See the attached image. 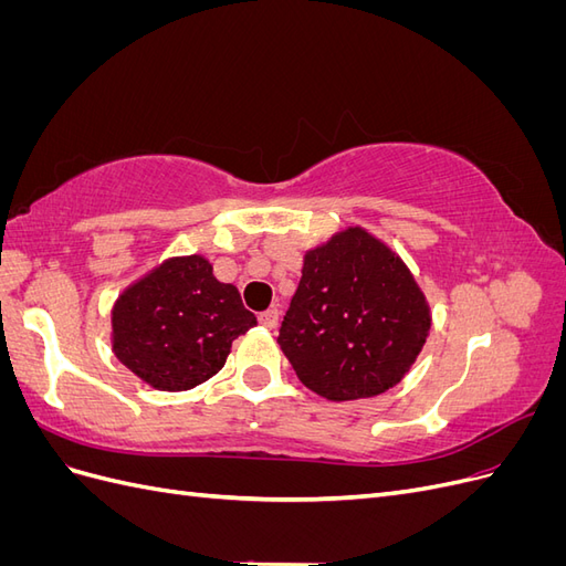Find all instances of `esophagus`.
Instances as JSON below:
<instances>
[{"label":"esophagus","mask_w":566,"mask_h":566,"mask_svg":"<svg viewBox=\"0 0 566 566\" xmlns=\"http://www.w3.org/2000/svg\"><path fill=\"white\" fill-rule=\"evenodd\" d=\"M260 323L264 325V328L273 331L279 325V310H266L260 314Z\"/></svg>","instance_id":"1"}]
</instances>
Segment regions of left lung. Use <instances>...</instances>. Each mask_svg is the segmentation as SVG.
I'll list each match as a JSON object with an SVG mask.
<instances>
[{"mask_svg": "<svg viewBox=\"0 0 566 566\" xmlns=\"http://www.w3.org/2000/svg\"><path fill=\"white\" fill-rule=\"evenodd\" d=\"M430 323L413 273L354 227L304 254L279 345L304 387L323 399L354 401L401 382Z\"/></svg>", "mask_w": 566, "mask_h": 566, "instance_id": "1", "label": "left lung"}]
</instances>
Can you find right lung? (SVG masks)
I'll list each match as a JSON object with an SVG mask.
<instances>
[{
	"mask_svg": "<svg viewBox=\"0 0 566 566\" xmlns=\"http://www.w3.org/2000/svg\"><path fill=\"white\" fill-rule=\"evenodd\" d=\"M252 325L238 287L219 283L205 256H175L115 302L113 352L150 387L184 391L224 368L231 342Z\"/></svg>",
	"mask_w": 566,
	"mask_h": 566,
	"instance_id": "add662e5",
	"label": "right lung"
}]
</instances>
